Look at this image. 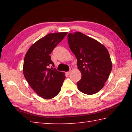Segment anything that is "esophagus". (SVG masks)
<instances>
[{"label": "esophagus", "instance_id": "1", "mask_svg": "<svg viewBox=\"0 0 132 132\" xmlns=\"http://www.w3.org/2000/svg\"><path fill=\"white\" fill-rule=\"evenodd\" d=\"M73 69L72 68H70V70H69V71H68V72H66V74L67 75H69L71 72V71H73Z\"/></svg>", "mask_w": 132, "mask_h": 132}]
</instances>
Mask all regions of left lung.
<instances>
[{"instance_id": "obj_1", "label": "left lung", "mask_w": 132, "mask_h": 132, "mask_svg": "<svg viewBox=\"0 0 132 132\" xmlns=\"http://www.w3.org/2000/svg\"><path fill=\"white\" fill-rule=\"evenodd\" d=\"M68 42L77 59L81 79L77 88L81 93L92 95L104 87L112 70V61L105 46L80 32L69 33Z\"/></svg>"}]
</instances>
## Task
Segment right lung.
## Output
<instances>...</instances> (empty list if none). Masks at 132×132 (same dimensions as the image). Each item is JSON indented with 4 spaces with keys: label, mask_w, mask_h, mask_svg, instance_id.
I'll list each match as a JSON object with an SVG mask.
<instances>
[{
    "label": "right lung",
    "mask_w": 132,
    "mask_h": 132,
    "mask_svg": "<svg viewBox=\"0 0 132 132\" xmlns=\"http://www.w3.org/2000/svg\"><path fill=\"white\" fill-rule=\"evenodd\" d=\"M68 34L67 32L47 34L28 49L24 59L23 74L35 93L46 100L54 98L60 92L65 74L55 68L50 55L55 46Z\"/></svg>",
    "instance_id": "obj_1"
}]
</instances>
